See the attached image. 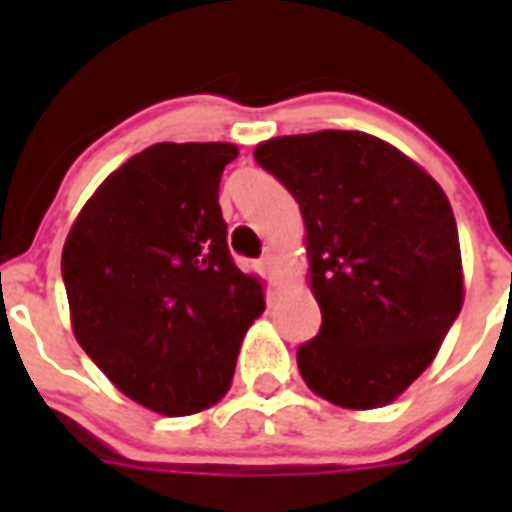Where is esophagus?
Masks as SVG:
<instances>
[{"label":"esophagus","mask_w":512,"mask_h":512,"mask_svg":"<svg viewBox=\"0 0 512 512\" xmlns=\"http://www.w3.org/2000/svg\"><path fill=\"white\" fill-rule=\"evenodd\" d=\"M259 269H261V277L269 279V284H279V282H282V266H279L277 256H271V253H266L264 259L259 261Z\"/></svg>","instance_id":"34e87169"}]
</instances>
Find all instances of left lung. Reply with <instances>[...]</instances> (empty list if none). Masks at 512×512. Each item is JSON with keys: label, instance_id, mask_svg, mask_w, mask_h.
Instances as JSON below:
<instances>
[{"label": "left lung", "instance_id": "left-lung-1", "mask_svg": "<svg viewBox=\"0 0 512 512\" xmlns=\"http://www.w3.org/2000/svg\"><path fill=\"white\" fill-rule=\"evenodd\" d=\"M253 158L300 205L318 336L297 348L315 395L390 405L436 359L464 302L459 233L443 189L359 130L284 135Z\"/></svg>", "mask_w": 512, "mask_h": 512}]
</instances>
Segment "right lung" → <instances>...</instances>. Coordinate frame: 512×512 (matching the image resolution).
<instances>
[{
  "label": "right lung",
  "instance_id": "right-lung-1",
  "mask_svg": "<svg viewBox=\"0 0 512 512\" xmlns=\"http://www.w3.org/2000/svg\"><path fill=\"white\" fill-rule=\"evenodd\" d=\"M233 143H156L99 184L61 274L79 346L122 395L192 415L228 392L264 289L228 251L217 205Z\"/></svg>",
  "mask_w": 512,
  "mask_h": 512
}]
</instances>
